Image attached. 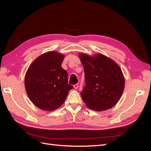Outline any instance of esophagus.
I'll use <instances>...</instances> for the list:
<instances>
[{
	"label": "esophagus",
	"mask_w": 151,
	"mask_h": 151,
	"mask_svg": "<svg viewBox=\"0 0 151 151\" xmlns=\"http://www.w3.org/2000/svg\"><path fill=\"white\" fill-rule=\"evenodd\" d=\"M74 88L76 89H78V88H79V84H76L74 85Z\"/></svg>",
	"instance_id": "34e87169"
}]
</instances>
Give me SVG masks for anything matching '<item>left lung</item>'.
Wrapping results in <instances>:
<instances>
[{
    "mask_svg": "<svg viewBox=\"0 0 151 151\" xmlns=\"http://www.w3.org/2000/svg\"><path fill=\"white\" fill-rule=\"evenodd\" d=\"M84 66L86 86L81 95L88 108L102 111L119 101L125 88L122 69L112 59L101 53L93 56L79 53Z\"/></svg>",
    "mask_w": 151,
    "mask_h": 151,
    "instance_id": "1",
    "label": "left lung"
}]
</instances>
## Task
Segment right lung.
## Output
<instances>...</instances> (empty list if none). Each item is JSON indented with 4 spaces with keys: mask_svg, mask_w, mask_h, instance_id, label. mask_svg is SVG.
Listing matches in <instances>:
<instances>
[{
    "mask_svg": "<svg viewBox=\"0 0 151 151\" xmlns=\"http://www.w3.org/2000/svg\"><path fill=\"white\" fill-rule=\"evenodd\" d=\"M64 55L51 51L36 58L28 68L24 79L31 101L44 111H53L65 102L73 86L68 84V74L61 66Z\"/></svg>",
    "mask_w": 151,
    "mask_h": 151,
    "instance_id": "1",
    "label": "right lung"
}]
</instances>
